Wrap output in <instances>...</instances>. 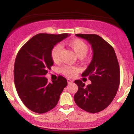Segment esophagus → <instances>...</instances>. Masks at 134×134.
<instances>
[{"mask_svg":"<svg viewBox=\"0 0 134 134\" xmlns=\"http://www.w3.org/2000/svg\"><path fill=\"white\" fill-rule=\"evenodd\" d=\"M67 82H68V84H70V83H72V81L70 79H67Z\"/></svg>","mask_w":134,"mask_h":134,"instance_id":"34e87169","label":"esophagus"}]
</instances>
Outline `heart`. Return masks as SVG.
I'll use <instances>...</instances> for the list:
<instances>
[{"mask_svg": "<svg viewBox=\"0 0 134 134\" xmlns=\"http://www.w3.org/2000/svg\"><path fill=\"white\" fill-rule=\"evenodd\" d=\"M66 45L74 51L76 55L81 60H83L86 57V54L88 51V45L80 39H73L68 41ZM61 47L58 45L55 46L51 52V57L54 62H58L60 60V53H61ZM61 72L62 74L66 76H72L76 72V69L70 66H63L61 68Z\"/></svg>", "mask_w": 134, "mask_h": 134, "instance_id": "b5f03b06", "label": "heart"}]
</instances>
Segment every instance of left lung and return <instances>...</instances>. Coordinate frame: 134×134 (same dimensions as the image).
Returning <instances> with one entry per match:
<instances>
[{"instance_id":"8db88e82","label":"left lung","mask_w":134,"mask_h":134,"mask_svg":"<svg viewBox=\"0 0 134 134\" xmlns=\"http://www.w3.org/2000/svg\"><path fill=\"white\" fill-rule=\"evenodd\" d=\"M91 45L93 59L82 76L91 81L85 85L82 81H74L79 89L74 101L82 109L95 113L109 105L117 94L120 81L119 63L113 47L95 34H76Z\"/></svg>"}]
</instances>
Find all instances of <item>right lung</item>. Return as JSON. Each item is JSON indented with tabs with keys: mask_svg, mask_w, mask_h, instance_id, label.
Listing matches in <instances>:
<instances>
[{
	"mask_svg": "<svg viewBox=\"0 0 134 134\" xmlns=\"http://www.w3.org/2000/svg\"><path fill=\"white\" fill-rule=\"evenodd\" d=\"M69 35L37 34L19 51L14 66L15 87L22 102L31 111L44 113L52 109L67 86V80L62 76L52 83H48L45 76L54 64L52 48Z\"/></svg>",
	"mask_w": 134,
	"mask_h": 134,
	"instance_id": "1",
	"label": "right lung"
}]
</instances>
